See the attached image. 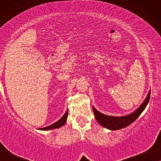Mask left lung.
Wrapping results in <instances>:
<instances>
[{
  "instance_id": "1",
  "label": "left lung",
  "mask_w": 161,
  "mask_h": 161,
  "mask_svg": "<svg viewBox=\"0 0 161 161\" xmlns=\"http://www.w3.org/2000/svg\"><path fill=\"white\" fill-rule=\"evenodd\" d=\"M150 92L151 91L149 90L147 97L145 98L142 105L135 111L132 112L131 114H127L126 116H113L105 115V114L98 111L95 108L92 106L93 107V111L95 119L99 124L102 125L103 127H105V128L110 130H117L125 128V127L132 124L141 115V114L144 111L145 108L148 104L149 99H150Z\"/></svg>"
}]
</instances>
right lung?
I'll return each instance as SVG.
<instances>
[{
    "instance_id": "add662e5",
    "label": "right lung",
    "mask_w": 161,
    "mask_h": 161,
    "mask_svg": "<svg viewBox=\"0 0 161 161\" xmlns=\"http://www.w3.org/2000/svg\"><path fill=\"white\" fill-rule=\"evenodd\" d=\"M67 116H68V110H67V111L65 112V114H64L62 117H61L58 121H57V122L53 123V124L49 125V126L43 127V128H40L39 130H49L59 128V127H62L65 125V123L67 122Z\"/></svg>"
}]
</instances>
